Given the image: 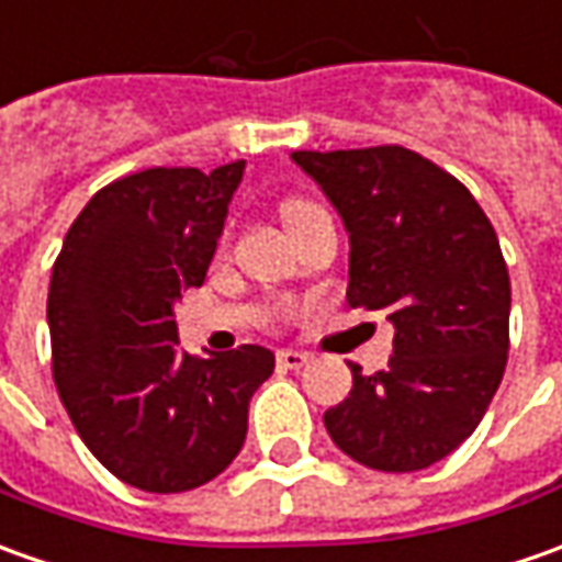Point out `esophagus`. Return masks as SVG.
<instances>
[{"instance_id": "1", "label": "esophagus", "mask_w": 562, "mask_h": 562, "mask_svg": "<svg viewBox=\"0 0 562 562\" xmlns=\"http://www.w3.org/2000/svg\"><path fill=\"white\" fill-rule=\"evenodd\" d=\"M277 362H280L282 369H304L311 362V353H304V350H280Z\"/></svg>"}]
</instances>
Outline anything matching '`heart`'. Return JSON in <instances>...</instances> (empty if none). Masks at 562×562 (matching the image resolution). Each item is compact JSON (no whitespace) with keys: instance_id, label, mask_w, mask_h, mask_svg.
<instances>
[{"instance_id":"obj_1","label":"heart","mask_w":562,"mask_h":562,"mask_svg":"<svg viewBox=\"0 0 562 562\" xmlns=\"http://www.w3.org/2000/svg\"><path fill=\"white\" fill-rule=\"evenodd\" d=\"M304 209H311V202H301V200H289L285 205H282V215L292 217L295 212H304Z\"/></svg>"}]
</instances>
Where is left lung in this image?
<instances>
[{"label": "left lung", "instance_id": "8db88e82", "mask_svg": "<svg viewBox=\"0 0 562 562\" xmlns=\"http://www.w3.org/2000/svg\"><path fill=\"white\" fill-rule=\"evenodd\" d=\"M350 239L347 304L387 316L391 366L362 375L323 422L372 471L437 464L471 437L507 362L510 280L471 190L406 147L297 150Z\"/></svg>", "mask_w": 562, "mask_h": 562}]
</instances>
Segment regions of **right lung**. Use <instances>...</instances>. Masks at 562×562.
Segmentation results:
<instances>
[{"mask_svg":"<svg viewBox=\"0 0 562 562\" xmlns=\"http://www.w3.org/2000/svg\"><path fill=\"white\" fill-rule=\"evenodd\" d=\"M246 162L147 169L98 190L60 246L48 289L52 369L91 456L144 492H187L239 456L273 353L196 360L175 304L202 285Z\"/></svg>","mask_w":562,"mask_h":562,"instance_id":"obj_1","label":"right lung"}]
</instances>
